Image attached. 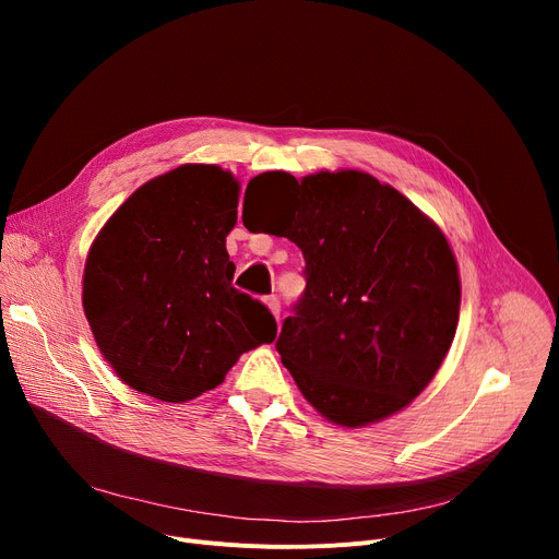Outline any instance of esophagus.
Here are the masks:
<instances>
[{"label":"esophagus","mask_w":559,"mask_h":559,"mask_svg":"<svg viewBox=\"0 0 559 559\" xmlns=\"http://www.w3.org/2000/svg\"><path fill=\"white\" fill-rule=\"evenodd\" d=\"M264 304H267V308L272 310V314H274L276 319H281V299H278L276 295H272V297L264 299Z\"/></svg>","instance_id":"obj_1"}]
</instances>
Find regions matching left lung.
Returning <instances> with one entry per match:
<instances>
[{
	"label": "left lung",
	"mask_w": 559,
	"mask_h": 559,
	"mask_svg": "<svg viewBox=\"0 0 559 559\" xmlns=\"http://www.w3.org/2000/svg\"><path fill=\"white\" fill-rule=\"evenodd\" d=\"M270 179L297 186L281 235L306 260V289L276 340L283 365L333 424L358 428L399 413L455 337L460 276L444 233L365 171Z\"/></svg>",
	"instance_id": "8db88e82"
}]
</instances>
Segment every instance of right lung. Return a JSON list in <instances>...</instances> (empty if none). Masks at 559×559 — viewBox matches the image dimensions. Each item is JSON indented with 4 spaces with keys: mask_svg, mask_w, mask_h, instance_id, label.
<instances>
[{
    "mask_svg": "<svg viewBox=\"0 0 559 559\" xmlns=\"http://www.w3.org/2000/svg\"><path fill=\"white\" fill-rule=\"evenodd\" d=\"M240 186L215 165H181L138 188L85 260L83 310L124 383L181 403L217 388L276 319L233 287L226 235Z\"/></svg>",
    "mask_w": 559,
    "mask_h": 559,
    "instance_id": "obj_1",
    "label": "right lung"
}]
</instances>
